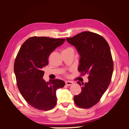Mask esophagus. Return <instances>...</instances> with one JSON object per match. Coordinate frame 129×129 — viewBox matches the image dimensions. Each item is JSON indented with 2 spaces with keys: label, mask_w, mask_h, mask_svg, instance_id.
<instances>
[{
  "label": "esophagus",
  "mask_w": 129,
  "mask_h": 129,
  "mask_svg": "<svg viewBox=\"0 0 129 129\" xmlns=\"http://www.w3.org/2000/svg\"><path fill=\"white\" fill-rule=\"evenodd\" d=\"M65 84L68 85V86H70V85H72L73 84V82L71 81H66L65 82Z\"/></svg>",
  "instance_id": "34e87169"
}]
</instances>
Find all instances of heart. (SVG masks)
Listing matches in <instances>:
<instances>
[{
    "mask_svg": "<svg viewBox=\"0 0 129 129\" xmlns=\"http://www.w3.org/2000/svg\"><path fill=\"white\" fill-rule=\"evenodd\" d=\"M72 49V48H70V47H68V48H67V49ZM65 49V50H66Z\"/></svg>",
    "mask_w": 129,
    "mask_h": 129,
    "instance_id": "heart-1",
    "label": "heart"
}]
</instances>
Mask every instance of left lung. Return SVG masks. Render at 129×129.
<instances>
[{"mask_svg":"<svg viewBox=\"0 0 129 129\" xmlns=\"http://www.w3.org/2000/svg\"><path fill=\"white\" fill-rule=\"evenodd\" d=\"M67 41L80 55L78 71L89 74L87 83L78 82L82 88L74 101L77 106L89 108L99 102L111 80L113 62L109 45L104 38L95 33L84 31Z\"/></svg>","mask_w":129,"mask_h":129,"instance_id":"1","label":"left lung"}]
</instances>
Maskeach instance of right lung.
<instances>
[{
	"instance_id": "add662e5",
	"label": "right lung",
	"mask_w": 129,
	"mask_h": 129,
	"mask_svg": "<svg viewBox=\"0 0 129 129\" xmlns=\"http://www.w3.org/2000/svg\"><path fill=\"white\" fill-rule=\"evenodd\" d=\"M64 39L32 37L25 41L15 60L14 72L17 87L24 99L37 110H51L56 104V91L65 83L56 79L46 82L42 69L48 65V57Z\"/></svg>"
}]
</instances>
